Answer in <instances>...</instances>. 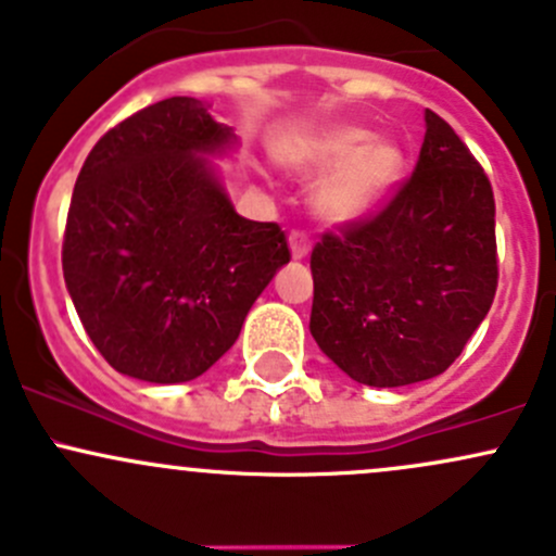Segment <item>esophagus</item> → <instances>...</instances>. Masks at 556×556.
Instances as JSON below:
<instances>
[{"label": "esophagus", "mask_w": 556, "mask_h": 556, "mask_svg": "<svg viewBox=\"0 0 556 556\" xmlns=\"http://www.w3.org/2000/svg\"><path fill=\"white\" fill-rule=\"evenodd\" d=\"M289 249H291V256H294V260H305V256L311 254V238H307L305 232H291Z\"/></svg>", "instance_id": "obj_1"}]
</instances>
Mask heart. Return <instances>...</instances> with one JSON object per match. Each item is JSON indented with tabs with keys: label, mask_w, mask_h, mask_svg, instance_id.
<instances>
[{
	"label": "heart",
	"mask_w": 556,
	"mask_h": 556,
	"mask_svg": "<svg viewBox=\"0 0 556 556\" xmlns=\"http://www.w3.org/2000/svg\"><path fill=\"white\" fill-rule=\"evenodd\" d=\"M283 163L300 176L326 174L313 190V208L329 225H351L399 185L404 154L393 141L371 139L366 128L334 125L286 147Z\"/></svg>",
	"instance_id": "1"
}]
</instances>
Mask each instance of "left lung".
I'll list each match as a JSON object with an SVG mask.
<instances>
[{
  "label": "left lung",
  "mask_w": 556,
  "mask_h": 556,
  "mask_svg": "<svg viewBox=\"0 0 556 556\" xmlns=\"http://www.w3.org/2000/svg\"><path fill=\"white\" fill-rule=\"evenodd\" d=\"M311 270V334L351 380L402 388L460 356L495 296V200L439 114L426 109L412 179L375 219L324 236Z\"/></svg>",
  "instance_id": "1"
}]
</instances>
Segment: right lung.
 <instances>
[{
  "instance_id": "obj_1",
  "label": "right lung",
  "mask_w": 556,
  "mask_h": 556,
  "mask_svg": "<svg viewBox=\"0 0 556 556\" xmlns=\"http://www.w3.org/2000/svg\"><path fill=\"white\" fill-rule=\"evenodd\" d=\"M236 147V130L203 101L174 96L101 136L79 170L66 289L123 375L157 386L203 375L289 262L280 227L243 219L211 163Z\"/></svg>"
}]
</instances>
